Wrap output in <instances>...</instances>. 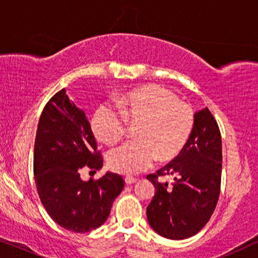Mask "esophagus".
Here are the masks:
<instances>
[{
	"mask_svg": "<svg viewBox=\"0 0 258 258\" xmlns=\"http://www.w3.org/2000/svg\"><path fill=\"white\" fill-rule=\"evenodd\" d=\"M137 181V178H135V177H131V176H126L125 177V183L126 184H133V183H136Z\"/></svg>",
	"mask_w": 258,
	"mask_h": 258,
	"instance_id": "1",
	"label": "esophagus"
}]
</instances>
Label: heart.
Segmentation results:
<instances>
[{
  "mask_svg": "<svg viewBox=\"0 0 258 258\" xmlns=\"http://www.w3.org/2000/svg\"><path fill=\"white\" fill-rule=\"evenodd\" d=\"M115 104L119 111L112 105H100L91 120L94 136L106 145H114L125 135L127 125H136L137 139L107 154V164L114 172L138 173L150 167L156 158L173 159L190 139L194 109L163 86L132 89L116 98Z\"/></svg>",
  "mask_w": 258,
  "mask_h": 258,
  "instance_id": "heart-1",
  "label": "heart"
}]
</instances>
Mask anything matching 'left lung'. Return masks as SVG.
<instances>
[{
    "label": "left lung",
    "mask_w": 258,
    "mask_h": 258,
    "mask_svg": "<svg viewBox=\"0 0 258 258\" xmlns=\"http://www.w3.org/2000/svg\"><path fill=\"white\" fill-rule=\"evenodd\" d=\"M160 175H172L173 186L160 183ZM221 176V132L205 107L195 113L194 130L181 152L147 176L156 187L146 209L151 228L169 239H185L201 231L217 205Z\"/></svg>",
    "instance_id": "left-lung-1"
}]
</instances>
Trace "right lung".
Segmentation results:
<instances>
[{
	"label": "right lung",
	"mask_w": 258,
	"mask_h": 258,
	"mask_svg": "<svg viewBox=\"0 0 258 258\" xmlns=\"http://www.w3.org/2000/svg\"><path fill=\"white\" fill-rule=\"evenodd\" d=\"M85 112L57 92L37 125L34 146V179L44 209L55 223L74 232H88L104 224L123 179L106 172L84 181L80 170H100L102 158Z\"/></svg>",
	"instance_id": "right-lung-1"
}]
</instances>
